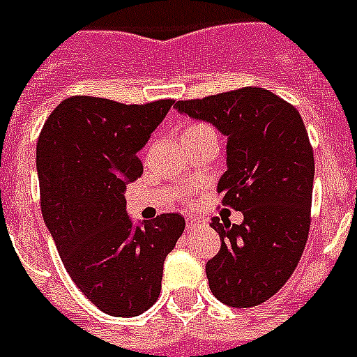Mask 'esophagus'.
I'll return each instance as SVG.
<instances>
[{"instance_id":"esophagus-1","label":"esophagus","mask_w":357,"mask_h":357,"mask_svg":"<svg viewBox=\"0 0 357 357\" xmlns=\"http://www.w3.org/2000/svg\"><path fill=\"white\" fill-rule=\"evenodd\" d=\"M197 225H201V218H197V216H190V218H186V229H194L197 227Z\"/></svg>"}]
</instances>
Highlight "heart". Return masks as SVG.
<instances>
[{
	"label": "heart",
	"mask_w": 357,
	"mask_h": 357,
	"mask_svg": "<svg viewBox=\"0 0 357 357\" xmlns=\"http://www.w3.org/2000/svg\"><path fill=\"white\" fill-rule=\"evenodd\" d=\"M197 126H202V125H192V126H188V128H186V130H192V128H197Z\"/></svg>",
	"instance_id": "obj_1"
}]
</instances>
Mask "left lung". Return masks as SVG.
<instances>
[{
	"label": "left lung",
	"mask_w": 357,
	"mask_h": 357,
	"mask_svg": "<svg viewBox=\"0 0 357 357\" xmlns=\"http://www.w3.org/2000/svg\"><path fill=\"white\" fill-rule=\"evenodd\" d=\"M227 135V171L218 181L222 204L245 220H211L222 239L206 264L216 299L257 306L287 284L305 250L314 190V149L298 109L269 89L218 93L174 105Z\"/></svg>",
	"instance_id": "left-lung-1"
}]
</instances>
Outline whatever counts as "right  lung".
<instances>
[{
  "label": "right lung",
  "instance_id": "right-lung-1",
  "mask_svg": "<svg viewBox=\"0 0 357 357\" xmlns=\"http://www.w3.org/2000/svg\"><path fill=\"white\" fill-rule=\"evenodd\" d=\"M172 103L70 96L36 142L43 222L73 284L114 317H135L155 305L163 261L185 231L178 213L142 227L126 215V185L142 174L137 151Z\"/></svg>",
  "mask_w": 357,
  "mask_h": 357
}]
</instances>
